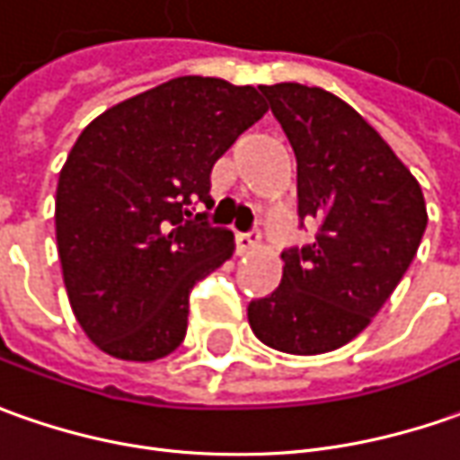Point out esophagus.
Here are the masks:
<instances>
[{
  "mask_svg": "<svg viewBox=\"0 0 460 460\" xmlns=\"http://www.w3.org/2000/svg\"><path fill=\"white\" fill-rule=\"evenodd\" d=\"M237 252L240 255H245V252H252L255 248H258V243H261V233H245V235H237Z\"/></svg>",
  "mask_w": 460,
  "mask_h": 460,
  "instance_id": "1",
  "label": "esophagus"
}]
</instances>
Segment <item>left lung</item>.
I'll use <instances>...</instances> for the list:
<instances>
[{"label":"left lung","mask_w":460,"mask_h":460,"mask_svg":"<svg viewBox=\"0 0 460 460\" xmlns=\"http://www.w3.org/2000/svg\"><path fill=\"white\" fill-rule=\"evenodd\" d=\"M296 154L298 217L311 245L283 258L280 286L251 301L255 337L286 354H323L365 332L423 240L428 212L410 169L334 93L301 83L258 85Z\"/></svg>","instance_id":"obj_1"}]
</instances>
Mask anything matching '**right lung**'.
<instances>
[{
  "instance_id": "obj_1",
  "label": "right lung",
  "mask_w": 460,
  "mask_h": 460,
  "mask_svg": "<svg viewBox=\"0 0 460 460\" xmlns=\"http://www.w3.org/2000/svg\"><path fill=\"white\" fill-rule=\"evenodd\" d=\"M268 106L252 85L181 75L83 128L60 169L55 237L67 298L98 349L126 362L172 354L190 291L235 251L209 227V172Z\"/></svg>"
}]
</instances>
